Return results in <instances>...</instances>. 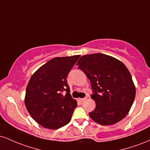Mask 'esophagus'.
<instances>
[{
    "instance_id": "obj_1",
    "label": "esophagus",
    "mask_w": 150,
    "mask_h": 150,
    "mask_svg": "<svg viewBox=\"0 0 150 150\" xmlns=\"http://www.w3.org/2000/svg\"><path fill=\"white\" fill-rule=\"evenodd\" d=\"M86 100H87V98H82V99H79V101H80L81 103L84 102V101H85Z\"/></svg>"
}]
</instances>
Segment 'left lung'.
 Returning a JSON list of instances; mask_svg holds the SVG:
<instances>
[{"label":"left lung","instance_id":"left-lung-1","mask_svg":"<svg viewBox=\"0 0 150 150\" xmlns=\"http://www.w3.org/2000/svg\"><path fill=\"white\" fill-rule=\"evenodd\" d=\"M77 65L86 74L96 107L89 116L103 125L118 123L128 114L135 97V86L126 66L119 60L103 54L82 56Z\"/></svg>","mask_w":150,"mask_h":150}]
</instances>
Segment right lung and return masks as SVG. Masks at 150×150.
I'll return each instance as SVG.
<instances>
[{
  "instance_id": "right-lung-1",
  "label": "right lung",
  "mask_w": 150,
  "mask_h": 150,
  "mask_svg": "<svg viewBox=\"0 0 150 150\" xmlns=\"http://www.w3.org/2000/svg\"><path fill=\"white\" fill-rule=\"evenodd\" d=\"M80 56L53 58L31 77L25 104L32 118L43 128L56 130L71 120L77 101L70 96L66 77Z\"/></svg>"
}]
</instances>
